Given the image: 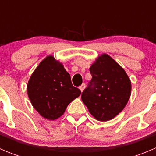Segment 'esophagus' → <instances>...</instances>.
Instances as JSON below:
<instances>
[{
    "instance_id": "esophagus-1",
    "label": "esophagus",
    "mask_w": 156,
    "mask_h": 156,
    "mask_svg": "<svg viewBox=\"0 0 156 156\" xmlns=\"http://www.w3.org/2000/svg\"><path fill=\"white\" fill-rule=\"evenodd\" d=\"M85 87H86L85 84H81V86H80V87H79V89L81 90V92H83V90H84V88H85Z\"/></svg>"
}]
</instances>
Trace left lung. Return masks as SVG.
Masks as SVG:
<instances>
[{
    "label": "left lung",
    "instance_id": "1",
    "mask_svg": "<svg viewBox=\"0 0 156 156\" xmlns=\"http://www.w3.org/2000/svg\"><path fill=\"white\" fill-rule=\"evenodd\" d=\"M92 79L81 94L89 112L100 122L119 115L130 99L131 82L124 69L103 53L90 68Z\"/></svg>",
    "mask_w": 156,
    "mask_h": 156
}]
</instances>
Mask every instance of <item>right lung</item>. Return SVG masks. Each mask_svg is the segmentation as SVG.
Here are the masks:
<instances>
[{"label":"right lung","mask_w":156,"mask_h":156,"mask_svg":"<svg viewBox=\"0 0 156 156\" xmlns=\"http://www.w3.org/2000/svg\"><path fill=\"white\" fill-rule=\"evenodd\" d=\"M27 90L33 107L48 120L62 116L69 103L81 94L72 85L70 75L62 64L53 56H47L35 69Z\"/></svg>","instance_id":"add662e5"}]
</instances>
